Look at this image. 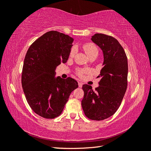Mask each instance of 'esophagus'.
Wrapping results in <instances>:
<instances>
[{
	"label": "esophagus",
	"instance_id": "34e87169",
	"mask_svg": "<svg viewBox=\"0 0 151 151\" xmlns=\"http://www.w3.org/2000/svg\"><path fill=\"white\" fill-rule=\"evenodd\" d=\"M83 83H81V82H79V83H78V86L80 88H81L82 86H83Z\"/></svg>",
	"mask_w": 151,
	"mask_h": 151
}]
</instances>
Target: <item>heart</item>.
<instances>
[{"label": "heart", "mask_w": 151, "mask_h": 151, "mask_svg": "<svg viewBox=\"0 0 151 151\" xmlns=\"http://www.w3.org/2000/svg\"><path fill=\"white\" fill-rule=\"evenodd\" d=\"M83 48L84 50H85V52H86V54L88 55V57L94 54L98 55V48H97L96 45L93 44V43L92 42L85 43V44L83 45ZM75 54V48H73L70 52V57H73ZM86 72V70H79L78 72V75L80 76L81 77H83Z\"/></svg>", "instance_id": "1"}]
</instances>
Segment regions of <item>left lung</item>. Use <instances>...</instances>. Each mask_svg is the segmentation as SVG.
<instances>
[{"label": "left lung", "instance_id": "8db88e82", "mask_svg": "<svg viewBox=\"0 0 151 151\" xmlns=\"http://www.w3.org/2000/svg\"><path fill=\"white\" fill-rule=\"evenodd\" d=\"M91 40L103 50V68L97 76L101 80L95 91L90 85H83L81 105L89 119L103 121L113 115L121 105L127 88L128 61L123 48L114 37L97 33Z\"/></svg>", "mask_w": 151, "mask_h": 151}]
</instances>
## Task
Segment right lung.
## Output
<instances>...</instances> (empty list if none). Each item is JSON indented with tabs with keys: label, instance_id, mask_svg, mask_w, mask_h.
Segmentation results:
<instances>
[{
	"label": "right lung",
	"instance_id": "add662e5",
	"mask_svg": "<svg viewBox=\"0 0 151 151\" xmlns=\"http://www.w3.org/2000/svg\"><path fill=\"white\" fill-rule=\"evenodd\" d=\"M74 39L55 30L46 32L30 46L22 72V86L35 113L55 119L62 113L78 83L70 77L55 76V69L69 57Z\"/></svg>",
	"mask_w": 151,
	"mask_h": 151
}]
</instances>
